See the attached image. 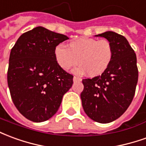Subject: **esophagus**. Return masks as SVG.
<instances>
[{"instance_id":"1","label":"esophagus","mask_w":146,"mask_h":146,"mask_svg":"<svg viewBox=\"0 0 146 146\" xmlns=\"http://www.w3.org/2000/svg\"><path fill=\"white\" fill-rule=\"evenodd\" d=\"M82 79L80 78H78V77H76V76H74V78H73V81L74 82H77V81H81Z\"/></svg>"}]
</instances>
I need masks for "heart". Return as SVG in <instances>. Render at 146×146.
<instances>
[{
  "label": "heart",
  "instance_id": "b5f03b06",
  "mask_svg": "<svg viewBox=\"0 0 146 146\" xmlns=\"http://www.w3.org/2000/svg\"><path fill=\"white\" fill-rule=\"evenodd\" d=\"M55 59L59 66L65 71L80 64L75 72L86 71L90 77L103 74L110 65L113 56V48L107 39L81 38L68 43V48L57 45L54 50Z\"/></svg>",
  "mask_w": 146,
  "mask_h": 146
}]
</instances>
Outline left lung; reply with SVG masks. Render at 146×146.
Here are the masks:
<instances>
[{"instance_id":"left-lung-1","label":"left lung","mask_w":146,"mask_h":146,"mask_svg":"<svg viewBox=\"0 0 146 146\" xmlns=\"http://www.w3.org/2000/svg\"><path fill=\"white\" fill-rule=\"evenodd\" d=\"M96 37L106 38L113 48L110 65L103 74L82 79V108L95 122L108 123L117 119L130 106L137 83L136 54L127 38L113 31Z\"/></svg>"}]
</instances>
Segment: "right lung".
Wrapping results in <instances>:
<instances>
[{"label": "right lung", "mask_w": 146, "mask_h": 146, "mask_svg": "<svg viewBox=\"0 0 146 146\" xmlns=\"http://www.w3.org/2000/svg\"><path fill=\"white\" fill-rule=\"evenodd\" d=\"M69 38L37 27L18 38L11 50L8 85L16 108L36 123L52 117L63 96L73 84V75L56 63V47Z\"/></svg>", "instance_id": "obj_1"}]
</instances>
